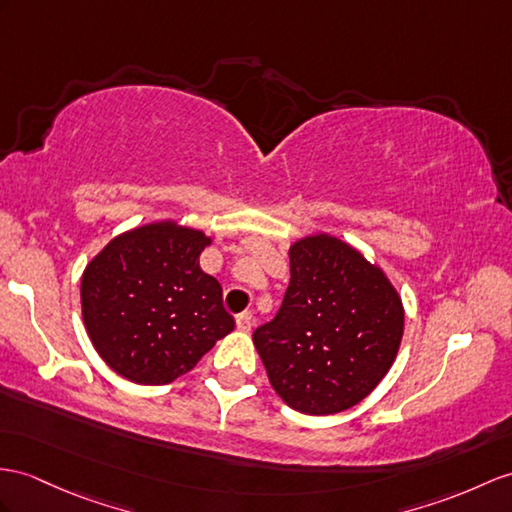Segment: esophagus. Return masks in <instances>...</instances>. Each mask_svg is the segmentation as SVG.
Listing matches in <instances>:
<instances>
[{
    "label": "esophagus",
    "instance_id": "esophagus-1",
    "mask_svg": "<svg viewBox=\"0 0 512 512\" xmlns=\"http://www.w3.org/2000/svg\"><path fill=\"white\" fill-rule=\"evenodd\" d=\"M252 326H254V315L252 313H241V315H236V328L239 330H243V332H249L252 330Z\"/></svg>",
    "mask_w": 512,
    "mask_h": 512
}]
</instances>
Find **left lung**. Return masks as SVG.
Masks as SVG:
<instances>
[{"label":"left lung","mask_w":512,"mask_h":512,"mask_svg":"<svg viewBox=\"0 0 512 512\" xmlns=\"http://www.w3.org/2000/svg\"><path fill=\"white\" fill-rule=\"evenodd\" d=\"M291 282L254 330L273 389L306 415H334L376 389L404 332V308L382 269L328 234L291 247Z\"/></svg>","instance_id":"left-lung-1"}]
</instances>
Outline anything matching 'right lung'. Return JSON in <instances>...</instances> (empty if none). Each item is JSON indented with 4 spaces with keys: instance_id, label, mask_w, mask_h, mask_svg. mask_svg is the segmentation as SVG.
<instances>
[{
    "instance_id": "obj_1",
    "label": "right lung",
    "mask_w": 512,
    "mask_h": 512,
    "mask_svg": "<svg viewBox=\"0 0 512 512\" xmlns=\"http://www.w3.org/2000/svg\"><path fill=\"white\" fill-rule=\"evenodd\" d=\"M204 232L171 221L112 239L82 276L97 354L136 384H169L234 328L221 284L199 269Z\"/></svg>"
}]
</instances>
